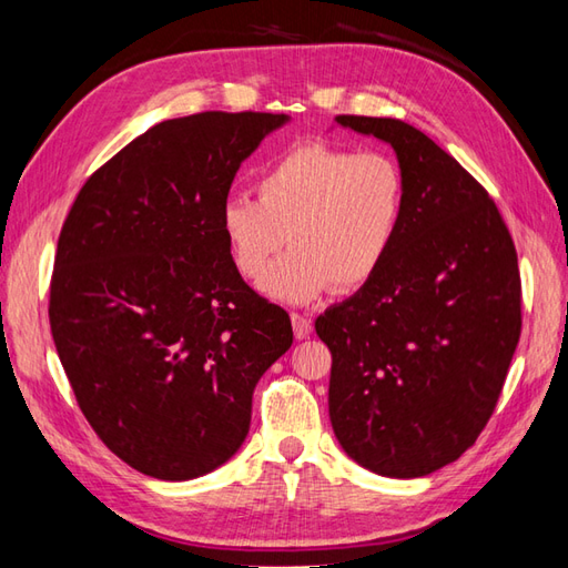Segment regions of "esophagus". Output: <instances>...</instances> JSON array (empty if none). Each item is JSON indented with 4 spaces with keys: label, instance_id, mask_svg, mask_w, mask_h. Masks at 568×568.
Returning a JSON list of instances; mask_svg holds the SVG:
<instances>
[{
    "label": "esophagus",
    "instance_id": "34e87169",
    "mask_svg": "<svg viewBox=\"0 0 568 568\" xmlns=\"http://www.w3.org/2000/svg\"><path fill=\"white\" fill-rule=\"evenodd\" d=\"M291 322H293V332H295L297 339H307V336L312 334V322H310V317L297 315V312H293Z\"/></svg>",
    "mask_w": 568,
    "mask_h": 568
}]
</instances>
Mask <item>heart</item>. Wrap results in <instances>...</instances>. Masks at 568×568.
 I'll return each mask as SVG.
<instances>
[{
	"label": "heart",
	"mask_w": 568,
	"mask_h": 568,
	"mask_svg": "<svg viewBox=\"0 0 568 568\" xmlns=\"http://www.w3.org/2000/svg\"><path fill=\"white\" fill-rule=\"evenodd\" d=\"M256 197L232 195L222 204L229 258L246 281H258L291 240L294 248L261 287L303 305L334 285L358 291L378 275L403 224L405 178L388 153L305 143L265 168Z\"/></svg>",
	"instance_id": "heart-1"
}]
</instances>
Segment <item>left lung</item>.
Segmentation results:
<instances>
[{"mask_svg":"<svg viewBox=\"0 0 568 568\" xmlns=\"http://www.w3.org/2000/svg\"><path fill=\"white\" fill-rule=\"evenodd\" d=\"M336 124L390 143L405 212L378 275L315 322L332 352L329 419L373 474L427 476L496 409L523 329L515 244L486 187L419 129L354 114Z\"/></svg>","mask_w":568,"mask_h":568,"instance_id":"obj_1","label":"left lung"}]
</instances>
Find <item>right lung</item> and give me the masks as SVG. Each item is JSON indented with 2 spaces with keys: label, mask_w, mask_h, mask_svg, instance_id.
Here are the masks:
<instances>
[{
  "label": "right lung",
  "mask_w": 568,
  "mask_h": 568,
  "mask_svg": "<svg viewBox=\"0 0 568 568\" xmlns=\"http://www.w3.org/2000/svg\"><path fill=\"white\" fill-rule=\"evenodd\" d=\"M287 122L200 112L151 126L94 171L58 236L48 320L84 419L161 480L236 454L291 317L234 268L220 210L239 165Z\"/></svg>",
  "instance_id": "1"
}]
</instances>
